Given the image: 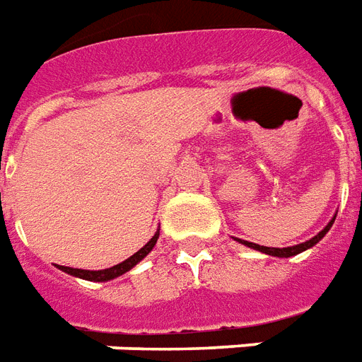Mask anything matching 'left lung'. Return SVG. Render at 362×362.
<instances>
[{
	"label": "left lung",
	"mask_w": 362,
	"mask_h": 362,
	"mask_svg": "<svg viewBox=\"0 0 362 362\" xmlns=\"http://www.w3.org/2000/svg\"><path fill=\"white\" fill-rule=\"evenodd\" d=\"M334 219H336V217H334ZM334 219H332V221H330V223H328V225H326L325 229L320 230L319 235L313 236V238H311V240H307V243L298 244V246H290V248H267V246H259V244L248 243V240H240V238H238V243H243L244 246H250V248L259 250V252H263V254L274 255V257H292V255L300 254V252H303V250L311 248V246H315V244L319 243L320 238H322V236H325L326 233H328V230H330V227H332Z\"/></svg>",
	"instance_id": "left-lung-1"
}]
</instances>
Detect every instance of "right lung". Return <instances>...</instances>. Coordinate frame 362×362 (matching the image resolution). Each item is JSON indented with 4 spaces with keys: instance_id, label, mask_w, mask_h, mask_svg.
I'll return each instance as SVG.
<instances>
[{
    "instance_id": "1",
    "label": "right lung",
    "mask_w": 362,
    "mask_h": 362,
    "mask_svg": "<svg viewBox=\"0 0 362 362\" xmlns=\"http://www.w3.org/2000/svg\"><path fill=\"white\" fill-rule=\"evenodd\" d=\"M158 235L160 230H156V235L152 236L151 240L143 246V248L139 250V252H135V254L132 255V257H127L126 262L118 263V265H114V267L110 269H100V271H83V269H72V267H64V265H59V269L61 271H64V273L72 274V276H80V279H86V281H93V282H105V281H112V279H116V276H119V274L127 273L129 269L135 267L137 263L145 257L148 252H151L152 248H154V244H156V240H158Z\"/></svg>"
}]
</instances>
